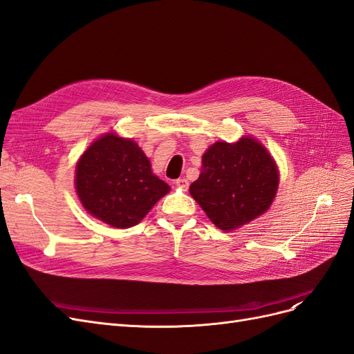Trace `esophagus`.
<instances>
[{
  "label": "esophagus",
  "mask_w": 354,
  "mask_h": 354,
  "mask_svg": "<svg viewBox=\"0 0 354 354\" xmlns=\"http://www.w3.org/2000/svg\"><path fill=\"white\" fill-rule=\"evenodd\" d=\"M176 185H177V187H180V189L187 190V187H189V181H187L186 178H178V180L176 181Z\"/></svg>",
  "instance_id": "1"
}]
</instances>
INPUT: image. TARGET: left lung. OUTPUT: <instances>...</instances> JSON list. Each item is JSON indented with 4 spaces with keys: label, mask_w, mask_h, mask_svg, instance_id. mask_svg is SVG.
<instances>
[{
    "label": "left lung",
    "mask_w": 354,
    "mask_h": 354,
    "mask_svg": "<svg viewBox=\"0 0 354 354\" xmlns=\"http://www.w3.org/2000/svg\"><path fill=\"white\" fill-rule=\"evenodd\" d=\"M279 186L272 155L252 137L217 142L202 156L190 195L221 230H234L269 209Z\"/></svg>",
    "instance_id": "left-lung-1"
}]
</instances>
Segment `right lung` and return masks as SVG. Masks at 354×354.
<instances>
[{"instance_id":"1","label":"right lung","mask_w":354,"mask_h":354,"mask_svg":"<svg viewBox=\"0 0 354 354\" xmlns=\"http://www.w3.org/2000/svg\"><path fill=\"white\" fill-rule=\"evenodd\" d=\"M75 171V187L84 208L118 229L140 223L169 192L165 181L152 173L138 145L113 133L91 143Z\"/></svg>"}]
</instances>
